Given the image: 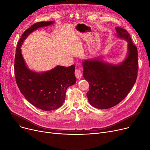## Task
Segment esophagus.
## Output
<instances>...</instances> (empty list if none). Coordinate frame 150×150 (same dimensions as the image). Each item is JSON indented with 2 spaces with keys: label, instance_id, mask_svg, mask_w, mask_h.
Here are the masks:
<instances>
[{
  "label": "esophagus",
  "instance_id": "esophagus-1",
  "mask_svg": "<svg viewBox=\"0 0 150 150\" xmlns=\"http://www.w3.org/2000/svg\"><path fill=\"white\" fill-rule=\"evenodd\" d=\"M75 76H76L77 79H80V78L82 77V75H83L81 72L79 70H75Z\"/></svg>",
  "mask_w": 150,
  "mask_h": 150
}]
</instances>
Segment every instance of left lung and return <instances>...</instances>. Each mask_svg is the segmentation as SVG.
Listing matches in <instances>:
<instances>
[{
	"instance_id": "1",
	"label": "left lung",
	"mask_w": 150,
	"mask_h": 150,
	"mask_svg": "<svg viewBox=\"0 0 150 150\" xmlns=\"http://www.w3.org/2000/svg\"><path fill=\"white\" fill-rule=\"evenodd\" d=\"M115 30L118 38L128 42V54L123 62L113 64L96 58L82 62L83 77L89 83L86 96L91 105L98 109H109L119 104L127 97L137 77V47L127 30L119 27Z\"/></svg>"
}]
</instances>
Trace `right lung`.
Here are the masks:
<instances>
[{
    "instance_id": "obj_1",
    "label": "right lung",
    "mask_w": 150,
    "mask_h": 150,
    "mask_svg": "<svg viewBox=\"0 0 150 150\" xmlns=\"http://www.w3.org/2000/svg\"><path fill=\"white\" fill-rule=\"evenodd\" d=\"M53 23L54 21L38 22L25 30L18 42L14 58L16 81L21 92L31 105L44 111H52L62 105L67 88L76 81L74 74L75 66H57L46 72H34L27 67L22 57L21 46L33 31Z\"/></svg>"
}]
</instances>
